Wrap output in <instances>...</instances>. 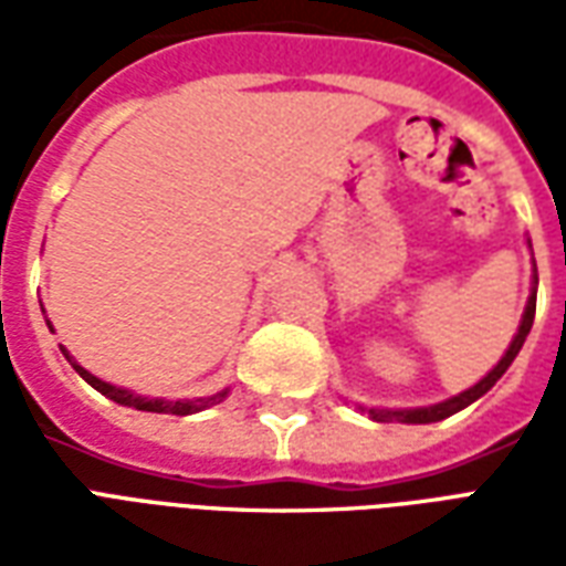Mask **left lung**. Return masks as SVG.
I'll use <instances>...</instances> for the list:
<instances>
[{"instance_id": "left-lung-1", "label": "left lung", "mask_w": 566, "mask_h": 566, "mask_svg": "<svg viewBox=\"0 0 566 566\" xmlns=\"http://www.w3.org/2000/svg\"><path fill=\"white\" fill-rule=\"evenodd\" d=\"M534 315H536V291L531 294V300H527V308H524V318H522V327H518V333H515V339H512L510 352L500 357V364L491 373H488L485 379L479 381V385H473L470 391L458 394V397H451V400H446V403H437V406H427V409H369V416L376 418V421H400V424H430V421H442V418L454 416V412H461L463 406L475 403L482 394H488L494 385H497V379L510 369V364L515 360V355L522 352L524 339H527V333H531V327H534Z\"/></svg>"}]
</instances>
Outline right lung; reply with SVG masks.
<instances>
[{
    "label": "right lung",
    "mask_w": 566,
    "mask_h": 566,
    "mask_svg": "<svg viewBox=\"0 0 566 566\" xmlns=\"http://www.w3.org/2000/svg\"><path fill=\"white\" fill-rule=\"evenodd\" d=\"M51 327V324H48ZM63 355H66V360L75 367V373H78L81 379L87 381V385H93L96 391L105 394L108 400H115V403L120 406H133V409H142V412H169V416H190V412H202V409H209V406L221 403L223 397H227V391L214 394V397H199V400H175V403H169V400H148V397H136V394L124 391V388H115V385H108V381L96 379V376H91L87 369L78 367L72 357H69V352L63 348Z\"/></svg>",
    "instance_id": "right-lung-1"
}]
</instances>
